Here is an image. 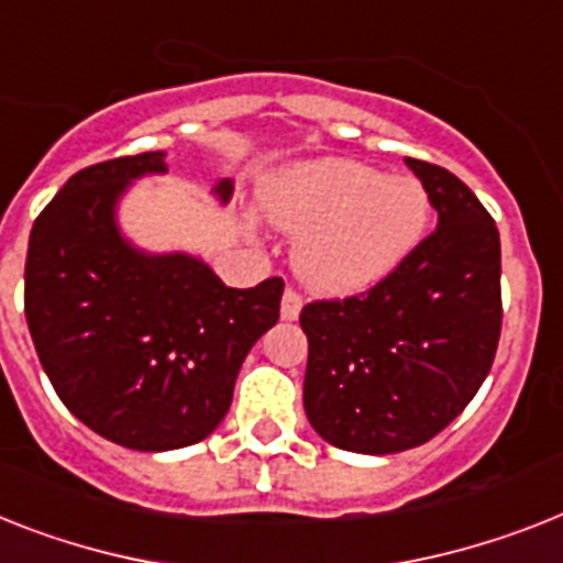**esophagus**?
I'll return each mask as SVG.
<instances>
[{
	"instance_id": "34e87169",
	"label": "esophagus",
	"mask_w": 563,
	"mask_h": 563,
	"mask_svg": "<svg viewBox=\"0 0 563 563\" xmlns=\"http://www.w3.org/2000/svg\"><path fill=\"white\" fill-rule=\"evenodd\" d=\"M301 305H305V301H301L299 292L292 290V287H287L285 296H282V319H285V322H292V319H299Z\"/></svg>"
}]
</instances>
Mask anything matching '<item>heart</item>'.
<instances>
[{"instance_id": "heart-1", "label": "heart", "mask_w": 563, "mask_h": 563, "mask_svg": "<svg viewBox=\"0 0 563 563\" xmlns=\"http://www.w3.org/2000/svg\"><path fill=\"white\" fill-rule=\"evenodd\" d=\"M276 227L296 239L292 264L310 287L356 292L415 253L431 221L420 180L385 178L356 161L328 157L290 169L264 192Z\"/></svg>"}]
</instances>
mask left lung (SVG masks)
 <instances>
[{"instance_id": "left-lung-1", "label": "left lung", "mask_w": 563, "mask_h": 563, "mask_svg": "<svg viewBox=\"0 0 563 563\" xmlns=\"http://www.w3.org/2000/svg\"><path fill=\"white\" fill-rule=\"evenodd\" d=\"M438 230L397 271L345 299L301 308L305 411L356 454L429 443L472 402L498 351L500 235L477 195L443 166L406 157Z\"/></svg>"}]
</instances>
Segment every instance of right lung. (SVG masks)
<instances>
[{
    "label": "right lung",
    "mask_w": 563,
    "mask_h": 563,
    "mask_svg": "<svg viewBox=\"0 0 563 563\" xmlns=\"http://www.w3.org/2000/svg\"><path fill=\"white\" fill-rule=\"evenodd\" d=\"M148 172H166L164 152L86 166L42 209L27 241L25 319L77 420L134 452H169L224 420L241 362L278 322L285 282L239 290L187 253L134 250L114 207ZM216 192L230 201V180Z\"/></svg>",
    "instance_id": "1"
}]
</instances>
